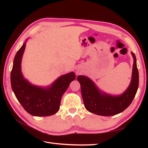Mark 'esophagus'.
<instances>
[{"label":"esophagus","instance_id":"obj_1","mask_svg":"<svg viewBox=\"0 0 148 148\" xmlns=\"http://www.w3.org/2000/svg\"><path fill=\"white\" fill-rule=\"evenodd\" d=\"M80 73H81V71H80L79 70H77V71H76V74H79Z\"/></svg>","mask_w":148,"mask_h":148}]
</instances>
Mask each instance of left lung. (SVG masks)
I'll use <instances>...</instances> for the list:
<instances>
[{
    "instance_id": "8db88e82",
    "label": "left lung",
    "mask_w": 148,
    "mask_h": 148,
    "mask_svg": "<svg viewBox=\"0 0 148 148\" xmlns=\"http://www.w3.org/2000/svg\"><path fill=\"white\" fill-rule=\"evenodd\" d=\"M134 59L131 84L123 93L117 96L102 92L91 79L84 76H78L77 81L81 86V92L85 108L87 111L102 116H111L121 113L131 104L138 88L139 74L136 56Z\"/></svg>"
}]
</instances>
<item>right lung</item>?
Returning <instances> with one entry per match:
<instances>
[{
	"label": "right lung",
	"instance_id": "right-lung-1",
	"mask_svg": "<svg viewBox=\"0 0 148 148\" xmlns=\"http://www.w3.org/2000/svg\"><path fill=\"white\" fill-rule=\"evenodd\" d=\"M25 46V42L14 57L10 76L12 90L29 114L38 117L51 116L58 112L62 95L76 78V75L73 72L62 75L47 87L32 85L24 78L21 69Z\"/></svg>",
	"mask_w": 148,
	"mask_h": 148
}]
</instances>
